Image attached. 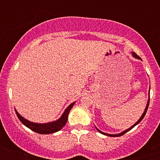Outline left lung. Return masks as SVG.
I'll list each match as a JSON object with an SVG mask.
<instances>
[{"instance_id":"1","label":"left lung","mask_w":160,"mask_h":160,"mask_svg":"<svg viewBox=\"0 0 160 160\" xmlns=\"http://www.w3.org/2000/svg\"><path fill=\"white\" fill-rule=\"evenodd\" d=\"M132 56H133L134 57H135V58H136V59H141V60H142V59H141V58H140L139 56H137V54H136V53H135V52H132ZM149 90H150V88H149ZM149 100H148L147 104H146V108H145V111H144V112H143V114H142V116H141V117H140V118L138 119V120L137 121V122H136V123H135V124H134V125H132V127H130V128H128V129L125 130V131H124V132H121V133H119V134H115V135H112V134H108V133H105V132H101V131H100L99 129H98V128H97L96 126H95V128H96V129L98 130V132H100V133L103 134V135H108V136H110V137H119V136H122V135H123L124 134H125V133H126L127 132H128V131L132 129V128H133L135 126V125H138V124L139 123V122H141L142 120V119H143V118H144V117H145V115H146V111H147V109H148V108H149Z\"/></svg>"}]
</instances>
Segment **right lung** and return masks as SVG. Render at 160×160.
<instances>
[{
	"label": "right lung",
	"instance_id": "right-lung-1",
	"mask_svg": "<svg viewBox=\"0 0 160 160\" xmlns=\"http://www.w3.org/2000/svg\"><path fill=\"white\" fill-rule=\"evenodd\" d=\"M74 104H75V102H72V104H70V105L66 108L63 114H62V116H61L58 120L54 121V122H48V123L39 124L32 122H30V121L25 119V118H23L22 116H21L16 110L15 113L16 114H17L19 120L21 121V122H22L24 125H25L27 128H30L31 130L34 131V132H37V133L38 134H51L61 130L64 126H65L66 123H67V120H68L69 113H70L71 108L73 107Z\"/></svg>",
	"mask_w": 160,
	"mask_h": 160
}]
</instances>
